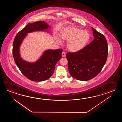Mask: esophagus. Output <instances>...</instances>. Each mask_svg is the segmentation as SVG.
Masks as SVG:
<instances>
[{"label": "esophagus", "mask_w": 122, "mask_h": 122, "mask_svg": "<svg viewBox=\"0 0 122 122\" xmlns=\"http://www.w3.org/2000/svg\"><path fill=\"white\" fill-rule=\"evenodd\" d=\"M61 55H62V57H65V56H66V54H65V53L64 51H63V52H62Z\"/></svg>", "instance_id": "esophagus-1"}]
</instances>
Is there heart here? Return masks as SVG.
Returning a JSON list of instances; mask_svg holds the SVG:
<instances>
[{
	"label": "heart",
	"instance_id": "b5f03b06",
	"mask_svg": "<svg viewBox=\"0 0 122 122\" xmlns=\"http://www.w3.org/2000/svg\"><path fill=\"white\" fill-rule=\"evenodd\" d=\"M59 35L60 38H56L57 44H61V40L67 41V49L72 52H78L83 49L90 39L88 32L71 25L62 28L59 32Z\"/></svg>",
	"mask_w": 122,
	"mask_h": 122
}]
</instances>
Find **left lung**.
Listing matches in <instances>:
<instances>
[{
  "label": "left lung",
  "instance_id": "left-lung-1",
  "mask_svg": "<svg viewBox=\"0 0 122 122\" xmlns=\"http://www.w3.org/2000/svg\"><path fill=\"white\" fill-rule=\"evenodd\" d=\"M93 41L80 51L66 54L71 75L78 80L87 81L98 75L106 64L108 44L103 35L93 27Z\"/></svg>",
  "mask_w": 122,
  "mask_h": 122
}]
</instances>
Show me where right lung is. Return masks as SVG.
<instances>
[{
	"instance_id": "add662e5",
	"label": "right lung",
	"mask_w": 122,
	"mask_h": 122,
	"mask_svg": "<svg viewBox=\"0 0 122 122\" xmlns=\"http://www.w3.org/2000/svg\"><path fill=\"white\" fill-rule=\"evenodd\" d=\"M51 26L44 21L29 23L17 33L13 41V54L16 65L23 75L32 81H41L49 78L54 72L57 61L61 58L63 51L61 49L46 50L36 61L28 62L21 56V45L29 33L35 31L50 33L48 29Z\"/></svg>"
}]
</instances>
